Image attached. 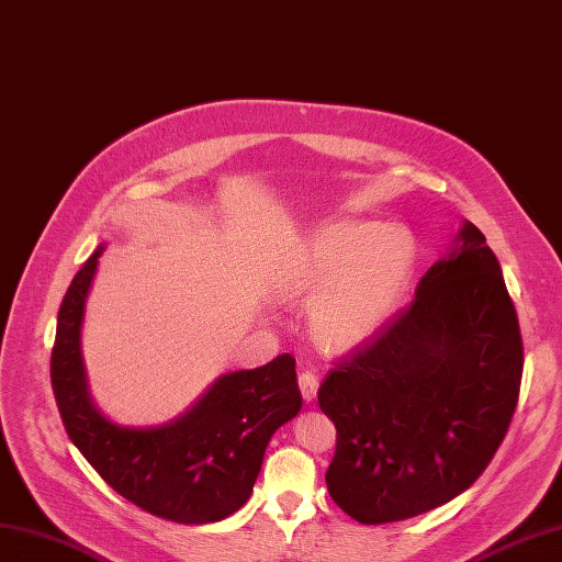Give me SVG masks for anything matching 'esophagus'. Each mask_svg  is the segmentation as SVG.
I'll list each match as a JSON object with an SVG mask.
<instances>
[{
	"mask_svg": "<svg viewBox=\"0 0 562 562\" xmlns=\"http://www.w3.org/2000/svg\"><path fill=\"white\" fill-rule=\"evenodd\" d=\"M299 385H301V395L305 402H312L316 397V390H319V376L314 372H303L299 376Z\"/></svg>",
	"mask_w": 562,
	"mask_h": 562,
	"instance_id": "1",
	"label": "esophagus"
}]
</instances>
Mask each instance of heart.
<instances>
[{"label": "heart", "instance_id": "heart-1", "mask_svg": "<svg viewBox=\"0 0 562 562\" xmlns=\"http://www.w3.org/2000/svg\"><path fill=\"white\" fill-rule=\"evenodd\" d=\"M418 263V243L397 223L330 221L314 227L280 278L286 301H310L314 339L351 351L397 314Z\"/></svg>", "mask_w": 562, "mask_h": 562}]
</instances>
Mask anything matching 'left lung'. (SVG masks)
<instances>
[{
	"label": "left lung",
	"mask_w": 562,
	"mask_h": 562,
	"mask_svg": "<svg viewBox=\"0 0 562 562\" xmlns=\"http://www.w3.org/2000/svg\"><path fill=\"white\" fill-rule=\"evenodd\" d=\"M521 372L519 319L501 263L467 221L411 305L319 387L337 429L330 498L374 526L467 492L503 443Z\"/></svg>",
	"instance_id": "1"
}]
</instances>
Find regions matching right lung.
Here are the masks:
<instances>
[{
  "label": "right lung",
  "mask_w": 562,
  "mask_h": 562,
  "mask_svg": "<svg viewBox=\"0 0 562 562\" xmlns=\"http://www.w3.org/2000/svg\"><path fill=\"white\" fill-rule=\"evenodd\" d=\"M103 246L72 278L57 316L50 379L66 434L116 494L177 524L221 521L246 505L278 427L299 416L296 360L215 379L183 416L121 427L95 408L80 349L85 303Z\"/></svg>",
  "instance_id": "obj_1"
}]
</instances>
